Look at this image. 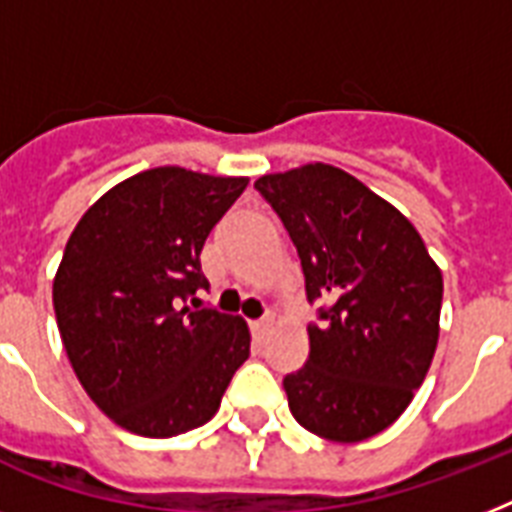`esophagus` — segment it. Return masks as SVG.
Returning a JSON list of instances; mask_svg holds the SVG:
<instances>
[{"instance_id":"obj_1","label":"esophagus","mask_w":512,"mask_h":512,"mask_svg":"<svg viewBox=\"0 0 512 512\" xmlns=\"http://www.w3.org/2000/svg\"><path fill=\"white\" fill-rule=\"evenodd\" d=\"M271 327V321L268 319H257V321H249V329H252V335H255V340H260V337L265 335V329Z\"/></svg>"}]
</instances>
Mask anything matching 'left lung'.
I'll use <instances>...</instances> for the list:
<instances>
[{"instance_id":"obj_1","label":"left lung","mask_w":512,"mask_h":512,"mask_svg":"<svg viewBox=\"0 0 512 512\" xmlns=\"http://www.w3.org/2000/svg\"><path fill=\"white\" fill-rule=\"evenodd\" d=\"M295 244L311 353L284 377L289 409L316 436L356 444L393 425L430 369L444 279L396 207L329 164L255 183Z\"/></svg>"}]
</instances>
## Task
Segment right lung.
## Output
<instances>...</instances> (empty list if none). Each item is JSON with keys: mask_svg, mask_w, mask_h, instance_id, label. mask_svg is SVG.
Masks as SVG:
<instances>
[{"mask_svg": "<svg viewBox=\"0 0 512 512\" xmlns=\"http://www.w3.org/2000/svg\"><path fill=\"white\" fill-rule=\"evenodd\" d=\"M247 177L156 167L92 204L71 233L52 305L63 348L90 398L148 438L212 420L249 358L239 316L199 308L201 249Z\"/></svg>", "mask_w": 512, "mask_h": 512, "instance_id": "right-lung-1", "label": "right lung"}]
</instances>
